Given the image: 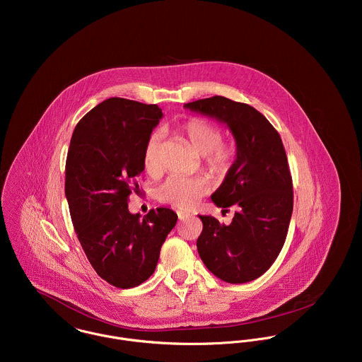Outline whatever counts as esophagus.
Listing matches in <instances>:
<instances>
[{
	"instance_id": "obj_1",
	"label": "esophagus",
	"mask_w": 362,
	"mask_h": 362,
	"mask_svg": "<svg viewBox=\"0 0 362 362\" xmlns=\"http://www.w3.org/2000/svg\"><path fill=\"white\" fill-rule=\"evenodd\" d=\"M177 214H178V218H180V220H187V218H189V217L192 216V214L185 213V211H178Z\"/></svg>"
}]
</instances>
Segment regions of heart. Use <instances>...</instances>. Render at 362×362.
<instances>
[{
    "mask_svg": "<svg viewBox=\"0 0 362 362\" xmlns=\"http://www.w3.org/2000/svg\"><path fill=\"white\" fill-rule=\"evenodd\" d=\"M178 132L188 141L192 149L205 157L207 171L216 177L228 173L234 161V146L221 139V129L214 122L202 117H191L178 125ZM144 165L148 174L155 175L160 170V135L152 134L144 149ZM209 189V182L202 177L173 175L157 191L161 204L180 210H189L198 205Z\"/></svg>",
    "mask_w": 362,
    "mask_h": 362,
    "instance_id": "heart-1",
    "label": "heart"
}]
</instances>
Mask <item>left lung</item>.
<instances>
[{
    "label": "left lung",
    "instance_id": "8db88e82",
    "mask_svg": "<svg viewBox=\"0 0 362 362\" xmlns=\"http://www.w3.org/2000/svg\"><path fill=\"white\" fill-rule=\"evenodd\" d=\"M185 107L227 124L237 145L234 164L211 195L223 211L235 207L234 218L226 226L211 216H199V257L223 281H252L279 257L293 213V178L281 138L250 104L213 96Z\"/></svg>",
    "mask_w": 362,
    "mask_h": 362
}]
</instances>
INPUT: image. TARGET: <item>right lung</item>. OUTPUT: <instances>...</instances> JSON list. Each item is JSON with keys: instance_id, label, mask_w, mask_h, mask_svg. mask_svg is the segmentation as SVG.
<instances>
[{"instance_id": "1", "label": "right lung", "mask_w": 362, "mask_h": 362, "mask_svg": "<svg viewBox=\"0 0 362 362\" xmlns=\"http://www.w3.org/2000/svg\"><path fill=\"white\" fill-rule=\"evenodd\" d=\"M163 112L157 104L111 98L75 127L65 163V197L76 237L108 284L132 288L155 272L178 216L168 207L131 214L144 149Z\"/></svg>"}]
</instances>
